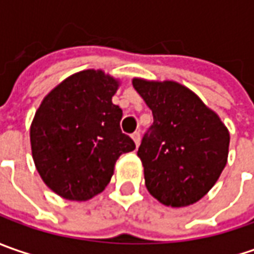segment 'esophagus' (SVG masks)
<instances>
[{
	"label": "esophagus",
	"instance_id": "esophagus-1",
	"mask_svg": "<svg viewBox=\"0 0 254 254\" xmlns=\"http://www.w3.org/2000/svg\"><path fill=\"white\" fill-rule=\"evenodd\" d=\"M132 140H134V142H135V145H138L140 144V140H141V132L140 131H134L131 134Z\"/></svg>",
	"mask_w": 254,
	"mask_h": 254
}]
</instances>
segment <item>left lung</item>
<instances>
[{
    "instance_id": "left-lung-1",
    "label": "left lung",
    "mask_w": 254,
    "mask_h": 254,
    "mask_svg": "<svg viewBox=\"0 0 254 254\" xmlns=\"http://www.w3.org/2000/svg\"><path fill=\"white\" fill-rule=\"evenodd\" d=\"M132 86L154 119L137 151L147 190L167 206L195 203L215 185L226 165L228 128L182 84L134 79Z\"/></svg>"
}]
</instances>
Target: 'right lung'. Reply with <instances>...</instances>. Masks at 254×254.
Returning <instances> with one entry per match:
<instances>
[{
    "label": "right lung",
    "mask_w": 254,
    "mask_h": 254,
    "mask_svg": "<svg viewBox=\"0 0 254 254\" xmlns=\"http://www.w3.org/2000/svg\"><path fill=\"white\" fill-rule=\"evenodd\" d=\"M117 80L102 70L67 77L44 99L31 126V147L44 182L70 200H87L110 182L114 164L135 144L113 104Z\"/></svg>",
    "instance_id": "add662e5"
}]
</instances>
